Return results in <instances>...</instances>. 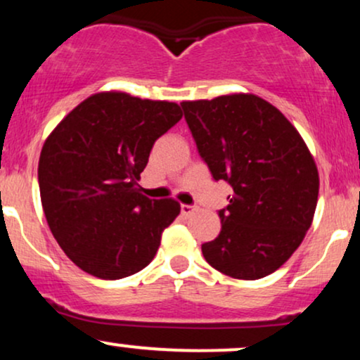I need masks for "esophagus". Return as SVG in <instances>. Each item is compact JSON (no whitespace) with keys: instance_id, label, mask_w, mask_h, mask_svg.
Returning <instances> with one entry per match:
<instances>
[{"instance_id":"1","label":"esophagus","mask_w":360,"mask_h":360,"mask_svg":"<svg viewBox=\"0 0 360 360\" xmlns=\"http://www.w3.org/2000/svg\"><path fill=\"white\" fill-rule=\"evenodd\" d=\"M194 212H196V208H194V206H191V205H181V214H183L184 218L191 217Z\"/></svg>"}]
</instances>
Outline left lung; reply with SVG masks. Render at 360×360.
<instances>
[{"label":"left lung","instance_id":"obj_1","mask_svg":"<svg viewBox=\"0 0 360 360\" xmlns=\"http://www.w3.org/2000/svg\"><path fill=\"white\" fill-rule=\"evenodd\" d=\"M198 154L232 186L221 230L201 245L206 262L235 279L279 269L303 242L318 201V171L288 118L254 94L181 103Z\"/></svg>","mask_w":360,"mask_h":360}]
</instances>
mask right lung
I'll return each mask as SVG.
<instances>
[{
    "instance_id": "right-lung-1",
    "label": "right lung",
    "mask_w": 360,
    "mask_h": 360,
    "mask_svg": "<svg viewBox=\"0 0 360 360\" xmlns=\"http://www.w3.org/2000/svg\"><path fill=\"white\" fill-rule=\"evenodd\" d=\"M183 118L176 103L98 93L49 135L39 160L45 218L60 249L88 274L122 279L154 259L174 200L139 193L155 140Z\"/></svg>"
}]
</instances>
